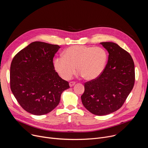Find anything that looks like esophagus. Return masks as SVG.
I'll list each match as a JSON object with an SVG mask.
<instances>
[{
  "label": "esophagus",
  "instance_id": "34e87169",
  "mask_svg": "<svg viewBox=\"0 0 148 148\" xmlns=\"http://www.w3.org/2000/svg\"><path fill=\"white\" fill-rule=\"evenodd\" d=\"M75 84V82H74V81H71V82H70V83H69V86H70V87H73V86H74V85Z\"/></svg>",
  "mask_w": 148,
  "mask_h": 148
}]
</instances>
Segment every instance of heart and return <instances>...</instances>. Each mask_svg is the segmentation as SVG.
Listing matches in <instances>:
<instances>
[{
  "label": "heart",
  "instance_id": "obj_1",
  "mask_svg": "<svg viewBox=\"0 0 148 148\" xmlns=\"http://www.w3.org/2000/svg\"><path fill=\"white\" fill-rule=\"evenodd\" d=\"M107 60L108 53L101 47L75 45L67 49L63 57H56L53 63L56 71L63 79H70L77 67L84 78L93 80L102 73Z\"/></svg>",
  "mask_w": 148,
  "mask_h": 148
}]
</instances>
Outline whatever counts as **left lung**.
Segmentation results:
<instances>
[{
	"mask_svg": "<svg viewBox=\"0 0 148 148\" xmlns=\"http://www.w3.org/2000/svg\"><path fill=\"white\" fill-rule=\"evenodd\" d=\"M101 45L108 53V62L101 75L84 84L83 105L94 115H108L119 110L135 83V66L128 52L112 42Z\"/></svg>",
	"mask_w": 148,
	"mask_h": 148,
	"instance_id": "1",
	"label": "left lung"
}]
</instances>
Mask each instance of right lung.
<instances>
[{
  "mask_svg": "<svg viewBox=\"0 0 148 148\" xmlns=\"http://www.w3.org/2000/svg\"><path fill=\"white\" fill-rule=\"evenodd\" d=\"M60 47L34 41L20 50L10 65V88L25 111L36 115L49 113L58 105L69 82L56 72L53 58Z\"/></svg>",
  "mask_w": 148,
  "mask_h": 148,
  "instance_id": "obj_1",
  "label": "right lung"
}]
</instances>
